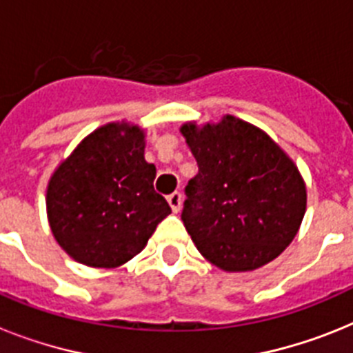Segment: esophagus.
<instances>
[{"label": "esophagus", "instance_id": "34e87169", "mask_svg": "<svg viewBox=\"0 0 353 353\" xmlns=\"http://www.w3.org/2000/svg\"><path fill=\"white\" fill-rule=\"evenodd\" d=\"M167 201L170 204V208H172L174 213H177L181 210V204H183V195H181V192H174V194L168 195Z\"/></svg>", "mask_w": 353, "mask_h": 353}]
</instances>
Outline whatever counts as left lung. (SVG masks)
<instances>
[{
    "mask_svg": "<svg viewBox=\"0 0 353 353\" xmlns=\"http://www.w3.org/2000/svg\"><path fill=\"white\" fill-rule=\"evenodd\" d=\"M199 174L188 181L183 223L199 252L223 272H252L293 241L307 206L295 161L263 130L232 115L185 122Z\"/></svg>",
    "mask_w": 353,
    "mask_h": 353,
    "instance_id": "obj_1",
    "label": "left lung"
}]
</instances>
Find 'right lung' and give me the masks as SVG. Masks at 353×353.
Returning <instances> with one entry per match:
<instances>
[{"instance_id": "obj_1", "label": "right lung", "mask_w": 353, "mask_h": 353, "mask_svg": "<svg viewBox=\"0 0 353 353\" xmlns=\"http://www.w3.org/2000/svg\"><path fill=\"white\" fill-rule=\"evenodd\" d=\"M145 131L108 122L92 131L54 168L46 190L54 240L74 261L117 268L143 250L170 206L152 183Z\"/></svg>"}]
</instances>
